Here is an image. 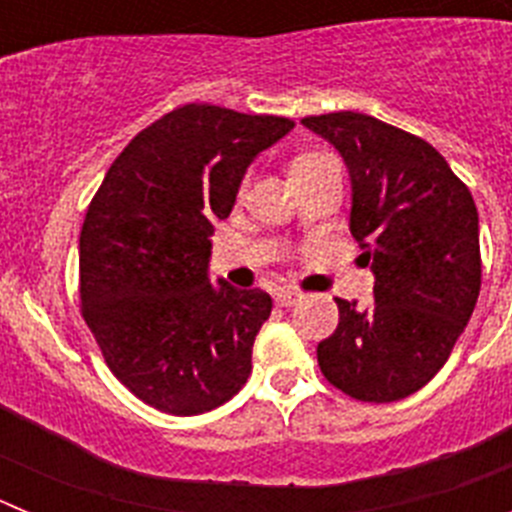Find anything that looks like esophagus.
<instances>
[{"mask_svg": "<svg viewBox=\"0 0 512 512\" xmlns=\"http://www.w3.org/2000/svg\"><path fill=\"white\" fill-rule=\"evenodd\" d=\"M300 292H295V289H282V292H277V297H274V302H277L279 307H292L300 302Z\"/></svg>", "mask_w": 512, "mask_h": 512, "instance_id": "34e87169", "label": "esophagus"}]
</instances>
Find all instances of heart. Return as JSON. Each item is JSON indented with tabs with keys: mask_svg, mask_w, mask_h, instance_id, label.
Masks as SVG:
<instances>
[{
	"mask_svg": "<svg viewBox=\"0 0 512 512\" xmlns=\"http://www.w3.org/2000/svg\"><path fill=\"white\" fill-rule=\"evenodd\" d=\"M325 161H333V156H328V153H320V151L302 153V156H297L295 161H292V171H297V169H310V166L325 164ZM246 184H248V179H243L241 194H243V189H246Z\"/></svg>",
	"mask_w": 512,
	"mask_h": 512,
	"instance_id": "1",
	"label": "heart"
}]
</instances>
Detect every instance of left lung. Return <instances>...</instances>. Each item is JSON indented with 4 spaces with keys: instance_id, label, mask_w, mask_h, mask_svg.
Returning <instances> with one entry per match:
<instances>
[{
    "instance_id": "8db88e82",
    "label": "left lung",
    "mask_w": 512,
    "mask_h": 512,
    "mask_svg": "<svg viewBox=\"0 0 512 512\" xmlns=\"http://www.w3.org/2000/svg\"><path fill=\"white\" fill-rule=\"evenodd\" d=\"M338 148L351 174V235L374 271V305L336 297L338 328L318 343L323 377L361 402L418 392L446 364L479 287L472 192L423 138L361 112L302 117Z\"/></svg>"
}]
</instances>
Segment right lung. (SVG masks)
<instances>
[{
    "label": "right lung",
    "mask_w": 512,
    "mask_h": 512,
    "mask_svg": "<svg viewBox=\"0 0 512 512\" xmlns=\"http://www.w3.org/2000/svg\"><path fill=\"white\" fill-rule=\"evenodd\" d=\"M292 128L289 117L182 104L130 140L89 202L81 318L110 372L161 413H207L251 374L271 297L210 284V235L248 164Z\"/></svg>",
    "instance_id": "obj_1"
}]
</instances>
